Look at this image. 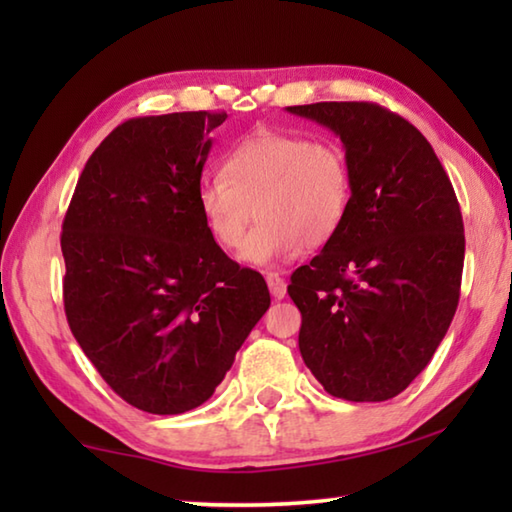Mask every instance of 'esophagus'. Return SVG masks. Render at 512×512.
Listing matches in <instances>:
<instances>
[{"label":"esophagus","mask_w":512,"mask_h":512,"mask_svg":"<svg viewBox=\"0 0 512 512\" xmlns=\"http://www.w3.org/2000/svg\"><path fill=\"white\" fill-rule=\"evenodd\" d=\"M266 284H268V289H271V296L275 300H282L284 296H287V282H284V277H280L273 271H268L266 273Z\"/></svg>","instance_id":"34e87169"}]
</instances>
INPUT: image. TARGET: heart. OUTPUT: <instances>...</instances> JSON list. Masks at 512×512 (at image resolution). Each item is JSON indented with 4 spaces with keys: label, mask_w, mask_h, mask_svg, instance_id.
I'll list each match as a JSON object with an SVG mask.
<instances>
[{
    "label": "heart",
    "mask_w": 512,
    "mask_h": 512,
    "mask_svg": "<svg viewBox=\"0 0 512 512\" xmlns=\"http://www.w3.org/2000/svg\"><path fill=\"white\" fill-rule=\"evenodd\" d=\"M198 205L212 239L241 250L250 266H273L339 235L352 205L345 149L327 137L257 131L223 158L221 176L203 178Z\"/></svg>",
    "instance_id": "b5f03b06"
}]
</instances>
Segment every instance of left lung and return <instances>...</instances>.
<instances>
[{"mask_svg": "<svg viewBox=\"0 0 512 512\" xmlns=\"http://www.w3.org/2000/svg\"><path fill=\"white\" fill-rule=\"evenodd\" d=\"M341 137L352 171L343 228L291 275L300 354L325 391L384 402L427 368L461 296L463 216L418 128L370 101L289 106Z\"/></svg>", "mask_w": 512, "mask_h": 512, "instance_id": "left-lung-1", "label": "left lung"}]
</instances>
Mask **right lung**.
Instances as JSON below:
<instances>
[{"label":"right lung","instance_id":"1","mask_svg":"<svg viewBox=\"0 0 512 512\" xmlns=\"http://www.w3.org/2000/svg\"><path fill=\"white\" fill-rule=\"evenodd\" d=\"M225 117L124 121L85 162L63 221L69 329L112 391L146 413L210 400L271 305L264 277L223 253L198 205Z\"/></svg>","mask_w":512,"mask_h":512}]
</instances>
